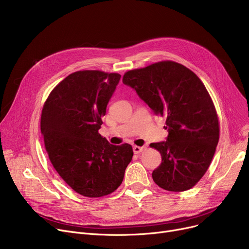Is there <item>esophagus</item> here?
Listing matches in <instances>:
<instances>
[{"label":"esophagus","instance_id":"34e87169","mask_svg":"<svg viewBox=\"0 0 249 249\" xmlns=\"http://www.w3.org/2000/svg\"><path fill=\"white\" fill-rule=\"evenodd\" d=\"M145 149V147L144 146H133V151H134V153L135 154H138V153H140V152H142L143 150Z\"/></svg>","mask_w":249,"mask_h":249}]
</instances>
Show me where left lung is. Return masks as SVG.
<instances>
[{"mask_svg":"<svg viewBox=\"0 0 249 249\" xmlns=\"http://www.w3.org/2000/svg\"><path fill=\"white\" fill-rule=\"evenodd\" d=\"M122 82L166 119V141L150 144L162 160L152 173L154 182L169 192L192 189L210 166L220 134L217 111L206 87L195 72L172 60L128 71Z\"/></svg>","mask_w":249,"mask_h":249,"instance_id":"left-lung-1","label":"left lung"}]
</instances>
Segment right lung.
<instances>
[{"mask_svg": "<svg viewBox=\"0 0 249 249\" xmlns=\"http://www.w3.org/2000/svg\"><path fill=\"white\" fill-rule=\"evenodd\" d=\"M120 77L102 71L72 72L43 105L40 127L49 160L74 192L88 198L116 191L133 156L130 144H110L99 133Z\"/></svg>", "mask_w": 249, "mask_h": 249, "instance_id": "right-lung-1", "label": "right lung"}]
</instances>
